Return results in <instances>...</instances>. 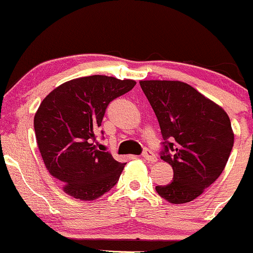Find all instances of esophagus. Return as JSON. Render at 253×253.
I'll return each instance as SVG.
<instances>
[{
	"label": "esophagus",
	"mask_w": 253,
	"mask_h": 253,
	"mask_svg": "<svg viewBox=\"0 0 253 253\" xmlns=\"http://www.w3.org/2000/svg\"><path fill=\"white\" fill-rule=\"evenodd\" d=\"M142 159H144V160H147L148 161V163H152V164H154V163H157L158 161V158L155 157L154 154H153L152 152H150V150H144L143 152V154H142Z\"/></svg>",
	"instance_id": "obj_1"
}]
</instances>
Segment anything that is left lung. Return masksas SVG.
<instances>
[{"instance_id": "8db88e82", "label": "left lung", "mask_w": 253, "mask_h": 253, "mask_svg": "<svg viewBox=\"0 0 253 253\" xmlns=\"http://www.w3.org/2000/svg\"><path fill=\"white\" fill-rule=\"evenodd\" d=\"M140 86L157 116L173 180L155 190L167 202L188 203L220 177L234 143L225 110L181 81L142 80Z\"/></svg>"}]
</instances>
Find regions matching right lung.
Instances as JSON below:
<instances>
[{
	"label": "right lung",
	"mask_w": 253,
	"mask_h": 253,
	"mask_svg": "<svg viewBox=\"0 0 253 253\" xmlns=\"http://www.w3.org/2000/svg\"><path fill=\"white\" fill-rule=\"evenodd\" d=\"M134 80L92 75L56 87L35 115L37 144L45 167L67 195L93 201L116 185L126 164L98 148L96 134L113 99L134 88Z\"/></svg>",
	"instance_id": "1"
}]
</instances>
